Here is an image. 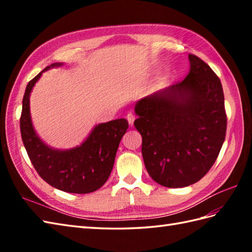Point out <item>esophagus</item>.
<instances>
[{"label":"esophagus","instance_id":"1","mask_svg":"<svg viewBox=\"0 0 252 252\" xmlns=\"http://www.w3.org/2000/svg\"><path fill=\"white\" fill-rule=\"evenodd\" d=\"M126 120H127V122H129V125L132 126L133 122H134V120H135V116L130 112V114L126 115Z\"/></svg>","mask_w":252,"mask_h":252}]
</instances>
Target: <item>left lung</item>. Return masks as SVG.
<instances>
[{
	"instance_id": "8db88e82",
	"label": "left lung",
	"mask_w": 252,
	"mask_h": 252,
	"mask_svg": "<svg viewBox=\"0 0 252 252\" xmlns=\"http://www.w3.org/2000/svg\"><path fill=\"white\" fill-rule=\"evenodd\" d=\"M186 78L140 99L134 121L151 178L178 189L196 183L211 169L225 140L227 118L220 79L189 54Z\"/></svg>"
}]
</instances>
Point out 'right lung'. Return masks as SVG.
Listing matches in <instances>:
<instances>
[{
	"instance_id": "right-lung-1",
	"label": "right lung",
	"mask_w": 252,
	"mask_h": 252,
	"mask_svg": "<svg viewBox=\"0 0 252 252\" xmlns=\"http://www.w3.org/2000/svg\"><path fill=\"white\" fill-rule=\"evenodd\" d=\"M62 65L52 63L43 71ZM42 72L27 85L23 98L20 133L27 154L36 172L55 189L73 194L97 190L109 178L118 146L129 123L126 119L99 123L80 146L66 151L49 147L37 136L30 117V93Z\"/></svg>"
}]
</instances>
